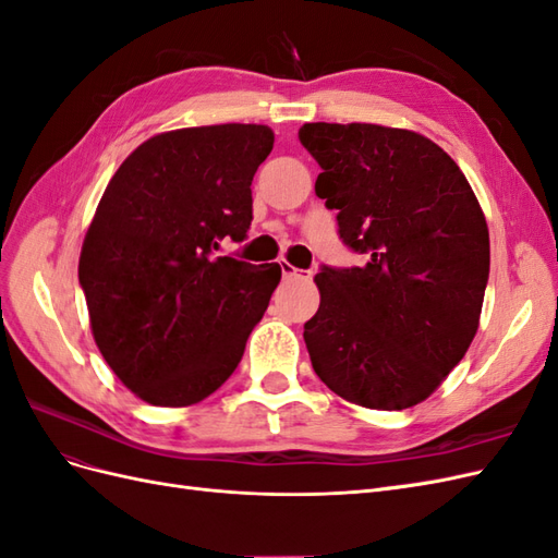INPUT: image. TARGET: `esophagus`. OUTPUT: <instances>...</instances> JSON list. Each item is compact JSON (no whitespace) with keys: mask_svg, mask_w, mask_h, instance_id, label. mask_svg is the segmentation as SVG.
Listing matches in <instances>:
<instances>
[{"mask_svg":"<svg viewBox=\"0 0 558 558\" xmlns=\"http://www.w3.org/2000/svg\"><path fill=\"white\" fill-rule=\"evenodd\" d=\"M279 267H281L283 279H291V277H305V279H310L312 277L310 269H298L289 260H279Z\"/></svg>","mask_w":558,"mask_h":558,"instance_id":"34e87169","label":"esophagus"}]
</instances>
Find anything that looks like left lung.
Returning <instances> with one entry per match:
<instances>
[{
    "label": "left lung",
    "mask_w": 558,
    "mask_h": 558,
    "mask_svg": "<svg viewBox=\"0 0 558 558\" xmlns=\"http://www.w3.org/2000/svg\"><path fill=\"white\" fill-rule=\"evenodd\" d=\"M320 167L316 195L363 265H320L318 312L305 324L314 373L369 410L426 400L477 332L488 228L468 179L410 130L305 123Z\"/></svg>",
    "instance_id": "1"
}]
</instances>
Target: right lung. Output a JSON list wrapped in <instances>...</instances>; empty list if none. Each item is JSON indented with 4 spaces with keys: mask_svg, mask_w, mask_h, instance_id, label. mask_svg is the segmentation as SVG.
I'll use <instances>...</instances> for the list:
<instances>
[{
    "mask_svg": "<svg viewBox=\"0 0 558 558\" xmlns=\"http://www.w3.org/2000/svg\"><path fill=\"white\" fill-rule=\"evenodd\" d=\"M272 146L265 125L165 132L132 150L99 199L78 283L105 361L150 404L211 396L269 305L281 267L218 251L246 240L251 181Z\"/></svg>",
    "mask_w": 558,
    "mask_h": 558,
    "instance_id": "obj_1",
    "label": "right lung"
}]
</instances>
